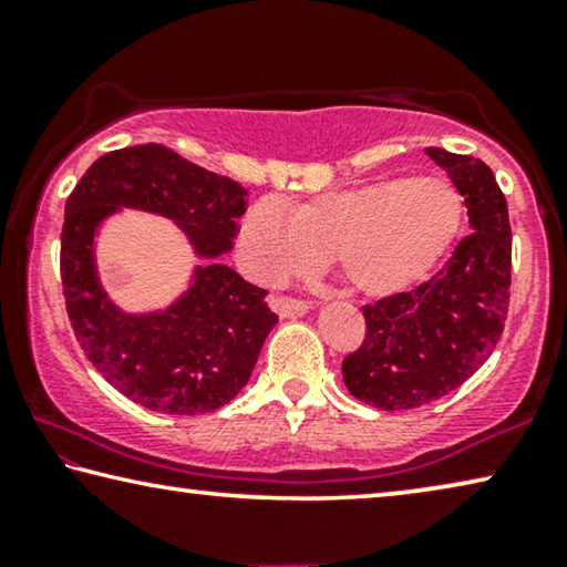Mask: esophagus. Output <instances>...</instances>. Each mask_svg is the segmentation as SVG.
I'll list each match as a JSON object with an SVG mask.
<instances>
[{"label":"esophagus","mask_w":567,"mask_h":567,"mask_svg":"<svg viewBox=\"0 0 567 567\" xmlns=\"http://www.w3.org/2000/svg\"><path fill=\"white\" fill-rule=\"evenodd\" d=\"M269 306H272L277 312H280L282 318H290V316H306V312L310 310V302H308V300L290 298V295H275V298L269 300Z\"/></svg>","instance_id":"esophagus-1"}]
</instances>
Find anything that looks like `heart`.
<instances>
[{
  "label": "heart",
  "mask_w": 567,
  "mask_h": 567,
  "mask_svg": "<svg viewBox=\"0 0 567 567\" xmlns=\"http://www.w3.org/2000/svg\"><path fill=\"white\" fill-rule=\"evenodd\" d=\"M463 224V200L443 177H386L300 203H251L239 231L241 261L261 282H285L333 257L359 292L384 298L433 272Z\"/></svg>",
  "instance_id": "1"
}]
</instances>
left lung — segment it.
<instances>
[{
  "instance_id": "left-lung-1",
  "label": "left lung",
  "mask_w": 567,
  "mask_h": 567,
  "mask_svg": "<svg viewBox=\"0 0 567 567\" xmlns=\"http://www.w3.org/2000/svg\"><path fill=\"white\" fill-rule=\"evenodd\" d=\"M466 200L471 234L415 290L364 306L367 336L343 359V382L379 410H412L461 386L499 343L512 285V226L492 167L427 147Z\"/></svg>"
}]
</instances>
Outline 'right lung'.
Here are the masks:
<instances>
[{"instance_id":"right-lung-1","label":"right lung","mask_w":567,"mask_h":567,"mask_svg":"<svg viewBox=\"0 0 567 567\" xmlns=\"http://www.w3.org/2000/svg\"><path fill=\"white\" fill-rule=\"evenodd\" d=\"M116 206L173 218L200 257L231 249L247 190L163 145L106 152L65 200L61 280L73 333L114 390L147 410L200 415L231 402L249 382L261 343L277 323L267 290L208 261L165 312L124 316L96 280L94 231Z\"/></svg>"}]
</instances>
